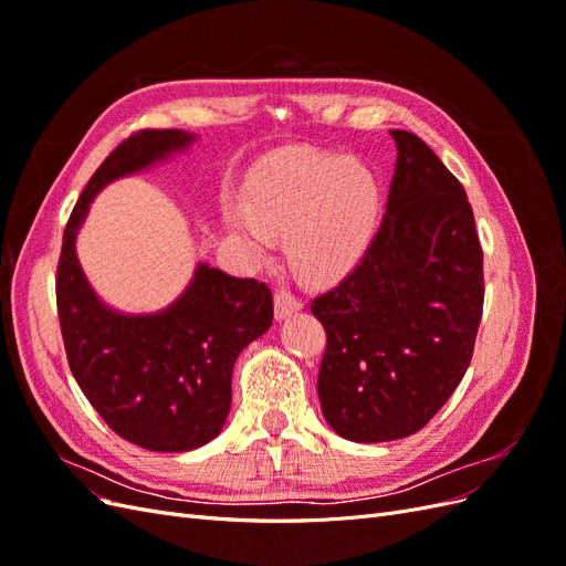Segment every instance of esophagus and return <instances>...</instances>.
Masks as SVG:
<instances>
[{"label":"esophagus","instance_id":"1","mask_svg":"<svg viewBox=\"0 0 566 566\" xmlns=\"http://www.w3.org/2000/svg\"><path fill=\"white\" fill-rule=\"evenodd\" d=\"M273 306H276V318L283 321V318H287L290 314L300 312L302 306H304V302H302L300 297H295L293 293H290V290H279L276 300H273Z\"/></svg>","mask_w":566,"mask_h":566}]
</instances>
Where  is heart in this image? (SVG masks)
Returning <instances> with one entry per match:
<instances>
[{
    "mask_svg": "<svg viewBox=\"0 0 566 566\" xmlns=\"http://www.w3.org/2000/svg\"><path fill=\"white\" fill-rule=\"evenodd\" d=\"M378 210V181L364 165L300 153L269 163L227 221L254 260L266 254L269 233L285 231L293 266L310 279H331L364 252Z\"/></svg>",
    "mask_w": 566,
    "mask_h": 566,
    "instance_id": "heart-1",
    "label": "heart"
}]
</instances>
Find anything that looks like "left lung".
<instances>
[{"mask_svg":"<svg viewBox=\"0 0 566 566\" xmlns=\"http://www.w3.org/2000/svg\"><path fill=\"white\" fill-rule=\"evenodd\" d=\"M397 169L364 260L312 302L325 328L323 418L349 441L416 434L465 375L484 310V252L465 188L420 136L391 129Z\"/></svg>","mask_w":566,"mask_h":566,"instance_id":"8db88e82","label":"left lung"}]
</instances>
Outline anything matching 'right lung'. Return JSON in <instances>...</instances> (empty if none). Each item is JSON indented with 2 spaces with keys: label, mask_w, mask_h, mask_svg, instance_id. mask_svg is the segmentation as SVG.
<instances>
[{
  "label": "right lung",
  "mask_w": 566,
  "mask_h": 566,
  "mask_svg": "<svg viewBox=\"0 0 566 566\" xmlns=\"http://www.w3.org/2000/svg\"><path fill=\"white\" fill-rule=\"evenodd\" d=\"M196 142L181 129H142L84 186L63 231L56 269L61 335L80 389L115 434L148 451H193L212 441L231 408L238 354L273 321L271 290L198 264L184 295L158 314H119L96 297L75 238L106 184L167 160Z\"/></svg>",
  "instance_id": "add662e5"
}]
</instances>
